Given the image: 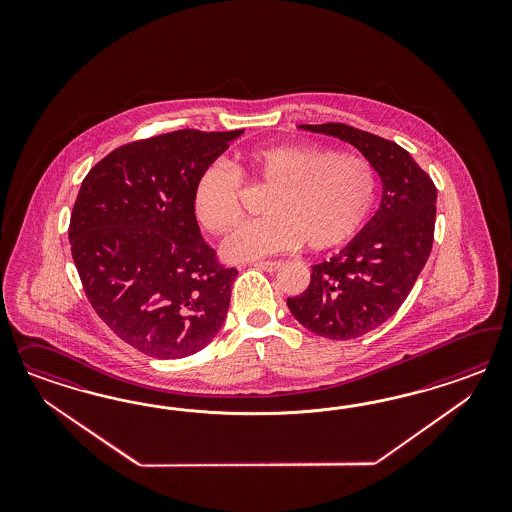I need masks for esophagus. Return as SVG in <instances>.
<instances>
[{
  "instance_id": "esophagus-1",
  "label": "esophagus",
  "mask_w": 512,
  "mask_h": 512,
  "mask_svg": "<svg viewBox=\"0 0 512 512\" xmlns=\"http://www.w3.org/2000/svg\"><path fill=\"white\" fill-rule=\"evenodd\" d=\"M253 266L263 268L266 272H276L281 268V261H259V263H253Z\"/></svg>"
}]
</instances>
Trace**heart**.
I'll return each instance as SVG.
<instances>
[{
    "instance_id": "heart-1",
    "label": "heart",
    "mask_w": 512,
    "mask_h": 512,
    "mask_svg": "<svg viewBox=\"0 0 512 512\" xmlns=\"http://www.w3.org/2000/svg\"><path fill=\"white\" fill-rule=\"evenodd\" d=\"M246 172L272 189L264 219L242 223L221 246L229 263H248L300 248L328 251L351 242L372 214L377 178L372 165L317 144L289 142L249 152ZM242 178L223 161L202 167L191 195L193 214L212 234L240 219Z\"/></svg>"
}]
</instances>
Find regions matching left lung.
I'll use <instances>...</instances> for the list:
<instances>
[{"label": "left lung", "instance_id": "8db88e82", "mask_svg": "<svg viewBox=\"0 0 512 512\" xmlns=\"http://www.w3.org/2000/svg\"><path fill=\"white\" fill-rule=\"evenodd\" d=\"M349 142L381 178V202L330 261L311 266L302 295L287 298L296 321L328 340H353L392 317L411 293L434 244L437 189L402 146L351 125H300Z\"/></svg>", "mask_w": 512, "mask_h": 512}]
</instances>
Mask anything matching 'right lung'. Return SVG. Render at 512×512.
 Returning a JSON list of instances; mask_svg holds the SVG:
<instances>
[{
    "label": "right lung",
    "instance_id": "right-lung-1",
    "mask_svg": "<svg viewBox=\"0 0 512 512\" xmlns=\"http://www.w3.org/2000/svg\"><path fill=\"white\" fill-rule=\"evenodd\" d=\"M244 131L180 129L125 144L84 178L69 244L84 293L110 330L148 357L195 355L216 338L236 268L202 240L193 184Z\"/></svg>",
    "mask_w": 512,
    "mask_h": 512
}]
</instances>
